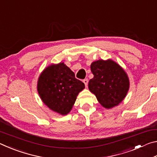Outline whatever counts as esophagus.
<instances>
[{
  "instance_id": "34e87169",
  "label": "esophagus",
  "mask_w": 157,
  "mask_h": 157,
  "mask_svg": "<svg viewBox=\"0 0 157 157\" xmlns=\"http://www.w3.org/2000/svg\"><path fill=\"white\" fill-rule=\"evenodd\" d=\"M83 82L84 83L85 86H87V85H88V82H89V81H88V79H84V80H83Z\"/></svg>"
}]
</instances>
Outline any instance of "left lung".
<instances>
[{
	"mask_svg": "<svg viewBox=\"0 0 157 157\" xmlns=\"http://www.w3.org/2000/svg\"><path fill=\"white\" fill-rule=\"evenodd\" d=\"M91 70L94 78L89 82V89L100 105L111 109L120 104L129 88L125 71L111 59L94 62L91 64Z\"/></svg>",
	"mask_w": 157,
	"mask_h": 157,
	"instance_id": "left-lung-1",
	"label": "left lung"
}]
</instances>
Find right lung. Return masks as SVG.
I'll list each match as a JSON object with an SVG mask.
<instances>
[{"label":"right lung","mask_w":157,"mask_h":157,"mask_svg":"<svg viewBox=\"0 0 157 157\" xmlns=\"http://www.w3.org/2000/svg\"><path fill=\"white\" fill-rule=\"evenodd\" d=\"M84 84L76 79L75 73L63 62L52 64L44 70L37 82V91L48 107L61 115L72 109Z\"/></svg>","instance_id":"right-lung-1"}]
</instances>
